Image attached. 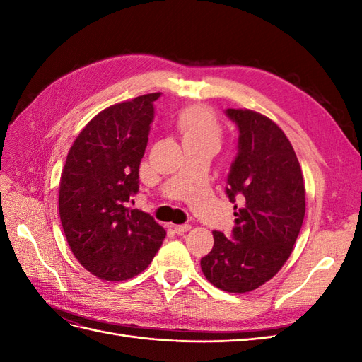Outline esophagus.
I'll use <instances>...</instances> for the list:
<instances>
[{
  "mask_svg": "<svg viewBox=\"0 0 362 362\" xmlns=\"http://www.w3.org/2000/svg\"><path fill=\"white\" fill-rule=\"evenodd\" d=\"M190 225H175L173 226V231L177 233L178 235H182V234H185L187 231H190Z\"/></svg>",
  "mask_w": 362,
  "mask_h": 362,
  "instance_id": "1",
  "label": "esophagus"
}]
</instances>
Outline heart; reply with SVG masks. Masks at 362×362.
I'll list each match as a JSON object with an SVG mask.
<instances>
[{
  "instance_id": "1",
  "label": "heart",
  "mask_w": 362,
  "mask_h": 362,
  "mask_svg": "<svg viewBox=\"0 0 362 362\" xmlns=\"http://www.w3.org/2000/svg\"><path fill=\"white\" fill-rule=\"evenodd\" d=\"M177 128L182 141H213L221 139V127L216 116L202 105L185 108L177 119Z\"/></svg>"
}]
</instances>
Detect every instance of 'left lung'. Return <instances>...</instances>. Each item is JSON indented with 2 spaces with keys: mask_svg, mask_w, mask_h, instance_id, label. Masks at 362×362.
<instances>
[{
  "mask_svg": "<svg viewBox=\"0 0 362 362\" xmlns=\"http://www.w3.org/2000/svg\"><path fill=\"white\" fill-rule=\"evenodd\" d=\"M238 127V154L228 175L234 205L231 238L213 231L214 246L201 259L205 278L228 293H247L270 281L291 255L305 217V182L296 152L267 116L228 108Z\"/></svg>",
  "mask_w": 362,
  "mask_h": 362,
  "instance_id": "left-lung-1",
  "label": "left lung"
}]
</instances>
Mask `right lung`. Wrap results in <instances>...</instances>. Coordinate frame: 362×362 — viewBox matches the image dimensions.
Returning a JSON list of instances; mask_svg holds the SVG:
<instances>
[{"mask_svg":"<svg viewBox=\"0 0 362 362\" xmlns=\"http://www.w3.org/2000/svg\"><path fill=\"white\" fill-rule=\"evenodd\" d=\"M160 92L113 104L87 124L62 170L59 213L75 258L103 281L144 272L166 231L148 213L129 210L139 192V166Z\"/></svg>","mask_w":362,"mask_h":362,"instance_id":"right-lung-1","label":"right lung"}]
</instances>
